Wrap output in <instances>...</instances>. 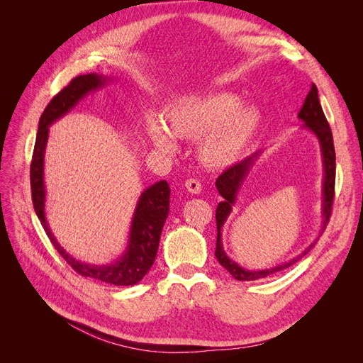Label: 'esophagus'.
Wrapping results in <instances>:
<instances>
[{
	"instance_id": "34e87169",
	"label": "esophagus",
	"mask_w": 363,
	"mask_h": 363,
	"mask_svg": "<svg viewBox=\"0 0 363 363\" xmlns=\"http://www.w3.org/2000/svg\"><path fill=\"white\" fill-rule=\"evenodd\" d=\"M184 186H186V189H188V192H191V194H200L201 192V183L196 179L186 180Z\"/></svg>"
}]
</instances>
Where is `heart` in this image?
I'll use <instances>...</instances> for the list:
<instances>
[{"mask_svg":"<svg viewBox=\"0 0 363 363\" xmlns=\"http://www.w3.org/2000/svg\"><path fill=\"white\" fill-rule=\"evenodd\" d=\"M164 123L148 125L152 144L163 151L175 148L172 134L182 139H201L200 160L211 168L230 167L245 155L262 124L259 108L240 104L232 92H208L182 96L164 108Z\"/></svg>","mask_w":363,"mask_h":363,"instance_id":"b5f03b06","label":"heart"}]
</instances>
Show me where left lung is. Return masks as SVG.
Wrapping results in <instances>:
<instances>
[{"label":"left lung","mask_w":363,"mask_h":363,"mask_svg":"<svg viewBox=\"0 0 363 363\" xmlns=\"http://www.w3.org/2000/svg\"><path fill=\"white\" fill-rule=\"evenodd\" d=\"M298 118L303 121V127L309 128L312 133L320 140L321 145V152H323V163H324V183H323V216H324V223H323V230L328 224V219H330L332 215V207H333V200H335V177H336V155H335V145H333V136H332V130L330 125H328L325 115L323 112V107L320 103V98H318V89L316 86L312 83V87L309 94H307L304 104L301 107V111L298 113ZM260 156V151L251 155L250 157L244 159L242 162H239L233 167H230L225 169L219 177L216 179V189L219 195L223 196V201L218 204L216 207V230H218V236H216V251L215 256L218 262L232 274V276L236 280L240 281H250V280H257L263 279L267 276H271V274H276L279 271L286 269L292 267L295 262H298L301 257H304L307 252H309L315 244H311L307 247L301 255L291 259L286 263H281L279 267H274L269 269H262V271H250L240 268L236 262L230 259L225 251L223 248L221 242V228L224 223L227 221L228 215L232 213V207L236 203V196L238 192L242 186L244 180L247 179V175L250 169L252 168V164L257 160Z\"/></svg>","instance_id":"left-lung-1"}]
</instances>
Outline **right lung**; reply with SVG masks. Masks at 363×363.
Wrapping results in <instances>:
<instances>
[{"label": "right lung", "mask_w": 363, "mask_h": 363, "mask_svg": "<svg viewBox=\"0 0 363 363\" xmlns=\"http://www.w3.org/2000/svg\"><path fill=\"white\" fill-rule=\"evenodd\" d=\"M106 77L98 74L79 75L71 80V83L52 96V100L40 115L39 128L36 136L35 151L30 164V184H31V200L39 221L48 235L51 244L56 247L59 255L67 260L71 268L83 277H89L107 284L116 286H131L145 277V274L156 260L159 240L162 228L169 213V184L167 180L155 183L147 191L142 192L136 206V211L131 219L128 245L123 256L111 265H87L75 260L65 251L51 230L45 219V184H43V156L48 140V127L67 115L71 108L79 103L84 95L98 89L106 83Z\"/></svg>", "instance_id": "obj_1"}]
</instances>
